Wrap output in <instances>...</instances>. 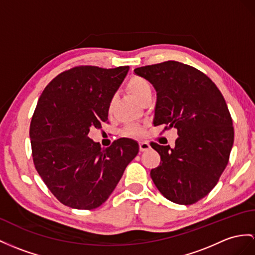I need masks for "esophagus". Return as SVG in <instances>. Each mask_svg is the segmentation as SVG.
I'll list each match as a JSON object with an SVG mask.
<instances>
[{
  "label": "esophagus",
  "instance_id": "esophagus-1",
  "mask_svg": "<svg viewBox=\"0 0 255 255\" xmlns=\"http://www.w3.org/2000/svg\"><path fill=\"white\" fill-rule=\"evenodd\" d=\"M150 149V144L148 141H139V150L140 151H147Z\"/></svg>",
  "mask_w": 255,
  "mask_h": 255
}]
</instances>
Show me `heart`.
I'll return each instance as SVG.
<instances>
[{
  "instance_id": "heart-1",
  "label": "heart",
  "mask_w": 255,
  "mask_h": 255,
  "mask_svg": "<svg viewBox=\"0 0 255 255\" xmlns=\"http://www.w3.org/2000/svg\"><path fill=\"white\" fill-rule=\"evenodd\" d=\"M127 88L128 92L137 99V101L141 104L147 98H151L152 95V86L149 83V81L146 79L138 77V76H134L131 79L128 80V82L127 84ZM115 98L113 97L108 103V111L109 113H113L114 107H115ZM142 133V128L139 127H128L127 128L126 131H124V134L128 136H137Z\"/></svg>"
}]
</instances>
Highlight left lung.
Listing matches in <instances>:
<instances>
[{
    "label": "left lung",
    "instance_id": "left-lung-1",
    "mask_svg": "<svg viewBox=\"0 0 255 255\" xmlns=\"http://www.w3.org/2000/svg\"><path fill=\"white\" fill-rule=\"evenodd\" d=\"M157 92L152 124L175 128V147L151 142L161 157L150 176L166 199L192 204L212 190L234 144L231 114L217 86L196 68L178 61L136 68Z\"/></svg>",
    "mask_w": 255,
    "mask_h": 255
}]
</instances>
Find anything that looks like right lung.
I'll list each match as a JSON object with an SVG mask.
<instances>
[{
    "mask_svg": "<svg viewBox=\"0 0 255 255\" xmlns=\"http://www.w3.org/2000/svg\"><path fill=\"white\" fill-rule=\"evenodd\" d=\"M129 67L81 66L58 74L43 91L30 124L35 169L67 207L96 209L106 201L138 142L119 138L108 148L91 139L92 128L108 121V103Z\"/></svg>",
    "mask_w": 255,
    "mask_h": 255,
    "instance_id": "add662e5",
    "label": "right lung"
}]
</instances>
